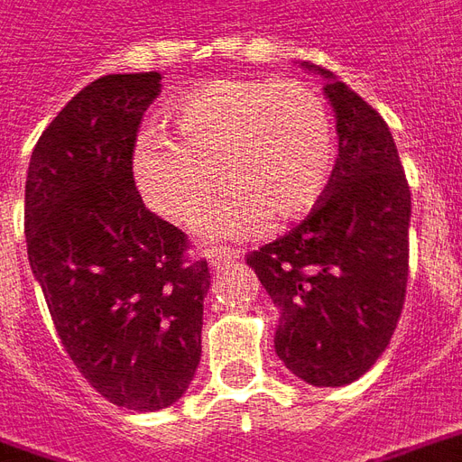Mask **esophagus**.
<instances>
[{
  "label": "esophagus",
  "instance_id": "34e87169",
  "mask_svg": "<svg viewBox=\"0 0 462 462\" xmlns=\"http://www.w3.org/2000/svg\"><path fill=\"white\" fill-rule=\"evenodd\" d=\"M238 258H241V254L234 251V248H214V251L208 254V263L214 265V268H224V265L236 263Z\"/></svg>",
  "mask_w": 462,
  "mask_h": 462
}]
</instances>
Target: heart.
I'll list each match as a JSON object with an SVG mask.
<instances>
[{"mask_svg":"<svg viewBox=\"0 0 462 462\" xmlns=\"http://www.w3.org/2000/svg\"><path fill=\"white\" fill-rule=\"evenodd\" d=\"M164 123L171 140L147 134L134 147L137 189L157 214L194 224L228 184L234 191L199 226L204 238H245L271 221H300L328 194L335 117L302 80H208L177 97Z\"/></svg>","mask_w":462,"mask_h":462,"instance_id":"obj_1","label":"heart"}]
</instances>
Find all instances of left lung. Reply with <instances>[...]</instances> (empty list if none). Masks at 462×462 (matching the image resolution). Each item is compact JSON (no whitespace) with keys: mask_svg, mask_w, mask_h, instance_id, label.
<instances>
[{"mask_svg":"<svg viewBox=\"0 0 462 462\" xmlns=\"http://www.w3.org/2000/svg\"><path fill=\"white\" fill-rule=\"evenodd\" d=\"M339 157L328 194L298 226L245 263L281 308L275 352L312 386L369 372L402 318L409 281L411 191L389 125L329 70Z\"/></svg>","mask_w":462,"mask_h":462,"instance_id":"1","label":"left lung"}]
</instances>
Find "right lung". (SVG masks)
Masks as SVG:
<instances>
[{
    "label": "right lung",
    "mask_w": 462,
    "mask_h": 462,
    "mask_svg": "<svg viewBox=\"0 0 462 462\" xmlns=\"http://www.w3.org/2000/svg\"><path fill=\"white\" fill-rule=\"evenodd\" d=\"M160 73L93 80L33 147L23 234L63 349L107 402L167 409L201 359L211 273L143 204L133 152Z\"/></svg>",
    "instance_id": "right-lung-1"
}]
</instances>
